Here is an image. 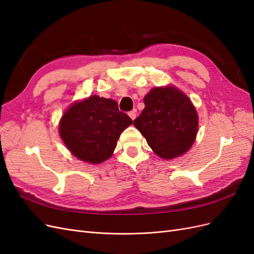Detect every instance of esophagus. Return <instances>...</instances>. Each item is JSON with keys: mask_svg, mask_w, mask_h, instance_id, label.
I'll return each mask as SVG.
<instances>
[{"mask_svg": "<svg viewBox=\"0 0 254 254\" xmlns=\"http://www.w3.org/2000/svg\"><path fill=\"white\" fill-rule=\"evenodd\" d=\"M135 112H136L135 110H132V111L128 112V115L130 117V119H131V120H134V119H135V117H136V113H135Z\"/></svg>", "mask_w": 254, "mask_h": 254, "instance_id": "esophagus-1", "label": "esophagus"}]
</instances>
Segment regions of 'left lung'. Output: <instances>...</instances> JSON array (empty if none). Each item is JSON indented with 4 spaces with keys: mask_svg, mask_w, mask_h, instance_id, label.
<instances>
[{
    "mask_svg": "<svg viewBox=\"0 0 254 254\" xmlns=\"http://www.w3.org/2000/svg\"><path fill=\"white\" fill-rule=\"evenodd\" d=\"M144 105L133 125L159 157L173 159L190 149L198 117L186 94L173 87L155 88L144 97Z\"/></svg>",
    "mask_w": 254,
    "mask_h": 254,
    "instance_id": "8db88e82",
    "label": "left lung"
}]
</instances>
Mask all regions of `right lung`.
<instances>
[{
    "instance_id": "add662e5",
    "label": "right lung",
    "mask_w": 254,
    "mask_h": 254,
    "mask_svg": "<svg viewBox=\"0 0 254 254\" xmlns=\"http://www.w3.org/2000/svg\"><path fill=\"white\" fill-rule=\"evenodd\" d=\"M132 120L113 99L92 95L73 104L60 121L59 132L73 155L88 163L108 160L123 130Z\"/></svg>"
}]
</instances>
